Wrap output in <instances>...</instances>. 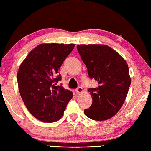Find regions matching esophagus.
<instances>
[{"instance_id":"34e87169","label":"esophagus","mask_w":151,"mask_h":151,"mask_svg":"<svg viewBox=\"0 0 151 151\" xmlns=\"http://www.w3.org/2000/svg\"><path fill=\"white\" fill-rule=\"evenodd\" d=\"M76 92L77 94L82 93L83 92V89L82 87H78L76 89Z\"/></svg>"}]
</instances>
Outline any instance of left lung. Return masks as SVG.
<instances>
[{
	"instance_id": "8db88e82",
	"label": "left lung",
	"mask_w": 151,
	"mask_h": 151,
	"mask_svg": "<svg viewBox=\"0 0 151 151\" xmlns=\"http://www.w3.org/2000/svg\"><path fill=\"white\" fill-rule=\"evenodd\" d=\"M78 51L98 87L89 88L93 103L85 109L86 116L105 121L114 116L123 106L130 86L129 69L124 59L106 45H78Z\"/></svg>"
}]
</instances>
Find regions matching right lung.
Wrapping results in <instances>:
<instances>
[{
  "instance_id": "right-lung-1",
  "label": "right lung",
  "mask_w": 151,
  "mask_h": 151,
  "mask_svg": "<svg viewBox=\"0 0 151 151\" xmlns=\"http://www.w3.org/2000/svg\"><path fill=\"white\" fill-rule=\"evenodd\" d=\"M75 44L43 43L22 62L17 74L18 89L25 106L39 121L53 123L63 115L73 93L57 86L58 70Z\"/></svg>"
}]
</instances>
